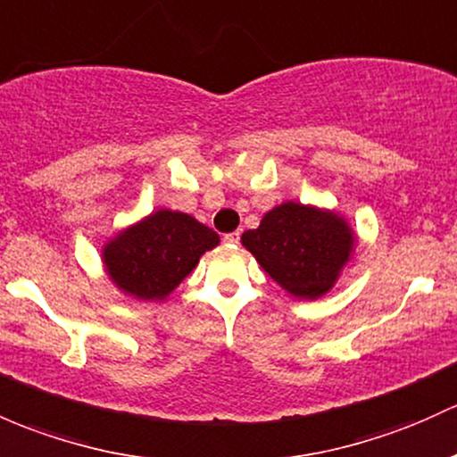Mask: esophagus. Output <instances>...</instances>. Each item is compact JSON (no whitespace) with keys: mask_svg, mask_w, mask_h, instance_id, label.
<instances>
[{"mask_svg":"<svg viewBox=\"0 0 457 457\" xmlns=\"http://www.w3.org/2000/svg\"><path fill=\"white\" fill-rule=\"evenodd\" d=\"M224 242L230 244V246H235V244H239V233L235 230V233H227L224 235Z\"/></svg>","mask_w":457,"mask_h":457,"instance_id":"esophagus-1","label":"esophagus"}]
</instances>
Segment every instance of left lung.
Masks as SVG:
<instances>
[{
    "label": "left lung",
    "mask_w": 457,
    "mask_h": 457,
    "mask_svg": "<svg viewBox=\"0 0 457 457\" xmlns=\"http://www.w3.org/2000/svg\"><path fill=\"white\" fill-rule=\"evenodd\" d=\"M242 244L270 277L296 298H318L337 281L355 248L345 218L331 211L283 203L246 230Z\"/></svg>",
    "instance_id": "1"
}]
</instances>
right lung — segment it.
<instances>
[{
	"mask_svg": "<svg viewBox=\"0 0 457 457\" xmlns=\"http://www.w3.org/2000/svg\"><path fill=\"white\" fill-rule=\"evenodd\" d=\"M218 244V233L191 215L159 209L112 237L102 257L117 287L139 301H163Z\"/></svg>",
	"mask_w": 457,
	"mask_h": 457,
	"instance_id": "obj_1",
	"label": "right lung"
}]
</instances>
